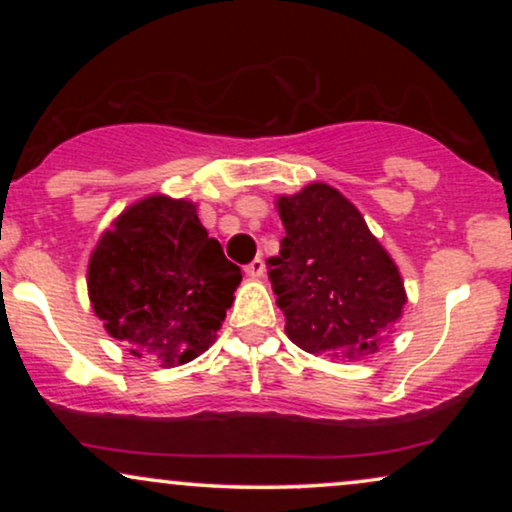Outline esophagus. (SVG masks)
I'll list each match as a JSON object with an SVG mask.
<instances>
[{"mask_svg":"<svg viewBox=\"0 0 512 512\" xmlns=\"http://www.w3.org/2000/svg\"><path fill=\"white\" fill-rule=\"evenodd\" d=\"M244 272H247V277H251V279H261L265 275L263 258H254V261H251L247 268H244Z\"/></svg>","mask_w":512,"mask_h":512,"instance_id":"1","label":"esophagus"}]
</instances>
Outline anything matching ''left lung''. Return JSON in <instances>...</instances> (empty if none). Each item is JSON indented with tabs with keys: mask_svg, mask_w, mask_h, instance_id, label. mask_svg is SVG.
Segmentation results:
<instances>
[{
	"mask_svg": "<svg viewBox=\"0 0 512 512\" xmlns=\"http://www.w3.org/2000/svg\"><path fill=\"white\" fill-rule=\"evenodd\" d=\"M284 237L270 282L293 345L333 359L375 354L403 314V277L338 188L307 184L275 200Z\"/></svg>",
	"mask_w": 512,
	"mask_h": 512,
	"instance_id": "8db88e82",
	"label": "left lung"
}]
</instances>
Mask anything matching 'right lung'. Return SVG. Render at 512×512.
<instances>
[{
  "mask_svg": "<svg viewBox=\"0 0 512 512\" xmlns=\"http://www.w3.org/2000/svg\"><path fill=\"white\" fill-rule=\"evenodd\" d=\"M242 270L207 235L198 205L153 193L125 207L88 261L104 331L137 359L184 366L214 345Z\"/></svg>",
  "mask_w": 512,
  "mask_h": 512,
  "instance_id": "1",
  "label": "right lung"
}]
</instances>
